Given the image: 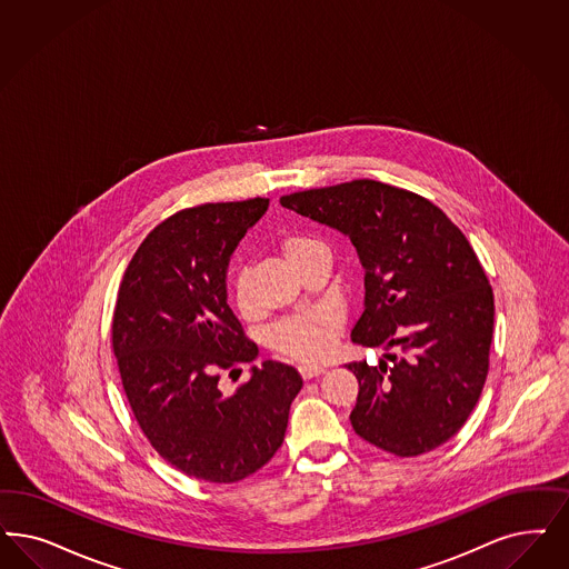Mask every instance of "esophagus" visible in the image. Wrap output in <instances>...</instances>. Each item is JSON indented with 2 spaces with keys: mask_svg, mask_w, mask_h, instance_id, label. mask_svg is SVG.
I'll list each match as a JSON object with an SVG mask.
<instances>
[{
  "mask_svg": "<svg viewBox=\"0 0 569 569\" xmlns=\"http://www.w3.org/2000/svg\"><path fill=\"white\" fill-rule=\"evenodd\" d=\"M298 372L302 376V380H311L315 376H321L326 372V368L323 366H300Z\"/></svg>",
  "mask_w": 569,
  "mask_h": 569,
  "instance_id": "1",
  "label": "esophagus"
}]
</instances>
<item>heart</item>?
I'll use <instances>...</instances> for the list:
<instances>
[{
	"label": "heart",
	"mask_w": 569,
	"mask_h": 569,
	"mask_svg": "<svg viewBox=\"0 0 569 569\" xmlns=\"http://www.w3.org/2000/svg\"><path fill=\"white\" fill-rule=\"evenodd\" d=\"M277 248L292 267H298L305 256L315 248H319V243L311 237L288 233L279 239ZM233 300L239 313H252V279L246 271L237 274L233 281ZM338 330H340L338 315L332 311H315V313L279 321L269 332V345L277 353L286 357L300 359V361H315L330 349Z\"/></svg>",
	"instance_id": "1"
}]
</instances>
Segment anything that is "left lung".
Returning <instances> with one entry per match:
<instances>
[{"label": "left lung", "mask_w": 569, "mask_h": 569, "mask_svg": "<svg viewBox=\"0 0 569 569\" xmlns=\"http://www.w3.org/2000/svg\"><path fill=\"white\" fill-rule=\"evenodd\" d=\"M279 201L349 237L366 271L351 340L385 355L347 366L359 380L355 432L401 458L446 443L490 366L493 295L469 239L429 199L368 178Z\"/></svg>", "instance_id": "8db88e82"}]
</instances>
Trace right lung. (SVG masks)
<instances>
[{"label": "right lung", "mask_w": 569, "mask_h": 569, "mask_svg": "<svg viewBox=\"0 0 569 569\" xmlns=\"http://www.w3.org/2000/svg\"><path fill=\"white\" fill-rule=\"evenodd\" d=\"M269 199L206 203L170 216L132 256L113 313V351L130 408L157 453L189 477L236 483L283 443L302 389L264 361L233 395L220 372L258 357L227 302V269Z\"/></svg>", "instance_id": "right-lung-1"}]
</instances>
